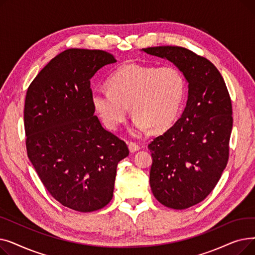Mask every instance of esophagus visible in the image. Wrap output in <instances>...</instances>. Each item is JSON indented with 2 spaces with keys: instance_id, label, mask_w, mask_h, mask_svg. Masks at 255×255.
<instances>
[{
  "instance_id": "34e87169",
  "label": "esophagus",
  "mask_w": 255,
  "mask_h": 255,
  "mask_svg": "<svg viewBox=\"0 0 255 255\" xmlns=\"http://www.w3.org/2000/svg\"><path fill=\"white\" fill-rule=\"evenodd\" d=\"M128 148H129L130 153H134L140 149V146L138 144H136L135 142L130 141V142H128Z\"/></svg>"
}]
</instances>
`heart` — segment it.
<instances>
[{
	"label": "heart",
	"mask_w": 255,
	"mask_h": 255,
	"mask_svg": "<svg viewBox=\"0 0 255 255\" xmlns=\"http://www.w3.org/2000/svg\"><path fill=\"white\" fill-rule=\"evenodd\" d=\"M106 86L109 91H96L92 95L101 122L110 130H117L125 122L130 106L135 133L169 128L179 115L186 91L184 76L178 69L137 63L120 67Z\"/></svg>",
	"instance_id": "b5f03b06"
}]
</instances>
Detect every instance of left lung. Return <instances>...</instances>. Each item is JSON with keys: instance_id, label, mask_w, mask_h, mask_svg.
Here are the masks:
<instances>
[{"instance_id": "obj_1", "label": "left lung", "mask_w": 255, "mask_h": 255, "mask_svg": "<svg viewBox=\"0 0 255 255\" xmlns=\"http://www.w3.org/2000/svg\"><path fill=\"white\" fill-rule=\"evenodd\" d=\"M175 64L188 82L181 118L148 145L151 189L163 206L190 208L215 188L230 156L232 100L224 79L208 59L181 46L142 48Z\"/></svg>"}]
</instances>
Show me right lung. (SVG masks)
Returning a JSON list of instances; mask_svg holds the SVG:
<instances>
[{
  "label": "right lung",
  "instance_id": "obj_1",
  "mask_svg": "<svg viewBox=\"0 0 255 255\" xmlns=\"http://www.w3.org/2000/svg\"><path fill=\"white\" fill-rule=\"evenodd\" d=\"M116 62L104 50L66 49L26 91L28 157L51 196L78 212L97 211L111 202L117 165L129 155L126 142L94 116L92 104L90 79Z\"/></svg>",
  "mask_w": 255,
  "mask_h": 255
}]
</instances>
